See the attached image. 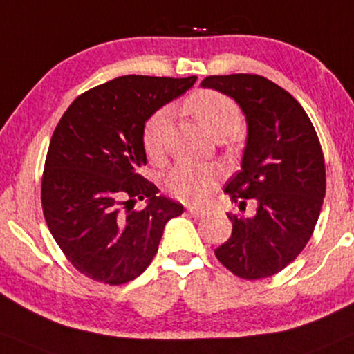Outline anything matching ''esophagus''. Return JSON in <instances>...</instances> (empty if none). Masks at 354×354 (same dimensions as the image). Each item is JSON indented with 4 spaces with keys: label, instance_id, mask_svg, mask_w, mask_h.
I'll use <instances>...</instances> for the list:
<instances>
[{
    "label": "esophagus",
    "instance_id": "1",
    "mask_svg": "<svg viewBox=\"0 0 354 354\" xmlns=\"http://www.w3.org/2000/svg\"><path fill=\"white\" fill-rule=\"evenodd\" d=\"M187 212H189L194 218H202L205 215V208L202 207H189Z\"/></svg>",
    "mask_w": 354,
    "mask_h": 354
}]
</instances>
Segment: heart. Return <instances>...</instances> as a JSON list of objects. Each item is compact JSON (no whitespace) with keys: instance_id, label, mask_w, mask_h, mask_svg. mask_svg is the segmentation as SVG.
<instances>
[{"instance_id":"obj_1","label":"heart","mask_w":354,"mask_h":354,"mask_svg":"<svg viewBox=\"0 0 354 354\" xmlns=\"http://www.w3.org/2000/svg\"><path fill=\"white\" fill-rule=\"evenodd\" d=\"M185 108L213 138L233 134L241 124V113L230 97L215 90H197L185 100ZM169 110L162 108L147 118L142 128V147L152 160L164 154V133ZM221 172L213 165L177 164L164 178V187L174 198L185 203H200L216 189Z\"/></svg>"}]
</instances>
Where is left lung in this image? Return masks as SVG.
Returning <instances> with one entry per match:
<instances>
[{
    "instance_id": "obj_1",
    "label": "left lung",
    "mask_w": 354,
    "mask_h": 354,
    "mask_svg": "<svg viewBox=\"0 0 354 354\" xmlns=\"http://www.w3.org/2000/svg\"><path fill=\"white\" fill-rule=\"evenodd\" d=\"M203 88L228 95L246 116L241 170L225 194L254 216L228 213L233 231L215 254L234 276L254 281L297 257L315 228L325 197V160L310 118L289 91L261 75H210Z\"/></svg>"
}]
</instances>
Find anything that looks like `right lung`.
<instances>
[{
  "mask_svg": "<svg viewBox=\"0 0 354 354\" xmlns=\"http://www.w3.org/2000/svg\"><path fill=\"white\" fill-rule=\"evenodd\" d=\"M197 77L124 75L73 100L52 134L42 176V210L73 268L120 286L146 270L165 223L184 213L139 170L142 128L152 113L194 86ZM146 199L133 211L129 203Z\"/></svg>",
  "mask_w": 354,
  "mask_h": 354,
  "instance_id": "1",
  "label": "right lung"
}]
</instances>
